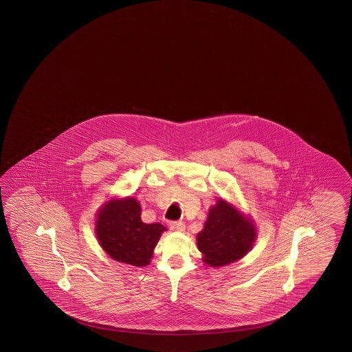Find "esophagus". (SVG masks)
<instances>
[{"label":"esophagus","instance_id":"34e87169","mask_svg":"<svg viewBox=\"0 0 352 352\" xmlns=\"http://www.w3.org/2000/svg\"><path fill=\"white\" fill-rule=\"evenodd\" d=\"M169 226L171 231H175V232H183L186 230V226L183 222H170Z\"/></svg>","mask_w":352,"mask_h":352}]
</instances>
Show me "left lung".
Masks as SVG:
<instances>
[{
    "label": "left lung",
    "instance_id": "8db88e82",
    "mask_svg": "<svg viewBox=\"0 0 352 352\" xmlns=\"http://www.w3.org/2000/svg\"><path fill=\"white\" fill-rule=\"evenodd\" d=\"M254 221L236 205L218 199L210 206L196 244L203 262L210 267H224L245 256L256 239Z\"/></svg>",
    "mask_w": 352,
    "mask_h": 352
}]
</instances>
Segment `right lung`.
<instances>
[{
	"label": "right lung",
	"mask_w": 352,
	"mask_h": 352,
	"mask_svg": "<svg viewBox=\"0 0 352 352\" xmlns=\"http://www.w3.org/2000/svg\"><path fill=\"white\" fill-rule=\"evenodd\" d=\"M140 215V203L133 196L112 197L98 209L96 240L113 261L135 267L149 265L166 227L144 223Z\"/></svg>",
	"instance_id": "right-lung-1"
}]
</instances>
